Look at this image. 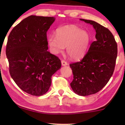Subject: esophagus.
<instances>
[{
    "mask_svg": "<svg viewBox=\"0 0 125 125\" xmlns=\"http://www.w3.org/2000/svg\"><path fill=\"white\" fill-rule=\"evenodd\" d=\"M61 63H62V65L63 66H67V65H68V63L66 61H65L64 60H62V61H61Z\"/></svg>",
    "mask_w": 125,
    "mask_h": 125,
    "instance_id": "obj_1",
    "label": "esophagus"
}]
</instances>
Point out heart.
<instances>
[{
	"mask_svg": "<svg viewBox=\"0 0 125 125\" xmlns=\"http://www.w3.org/2000/svg\"><path fill=\"white\" fill-rule=\"evenodd\" d=\"M91 41L87 31L75 26H68L56 31V36L50 35L47 43L54 54L61 53L67 47V53L71 58L77 59L85 54Z\"/></svg>",
	"mask_w": 125,
	"mask_h": 125,
	"instance_id": "b5f03b06",
	"label": "heart"
}]
</instances>
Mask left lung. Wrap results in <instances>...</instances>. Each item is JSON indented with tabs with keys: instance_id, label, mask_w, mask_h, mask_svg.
I'll list each match as a JSON object with an SVG mask.
<instances>
[{
	"instance_id": "8db88e82",
	"label": "left lung",
	"mask_w": 125,
	"mask_h": 125,
	"mask_svg": "<svg viewBox=\"0 0 125 125\" xmlns=\"http://www.w3.org/2000/svg\"><path fill=\"white\" fill-rule=\"evenodd\" d=\"M80 20L92 25L96 32V40L83 58L70 64L73 75L70 85L75 94L85 96L99 92L110 80L115 66L117 44L108 28L94 21Z\"/></svg>"
}]
</instances>
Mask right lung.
<instances>
[{
  "label": "right lung",
  "instance_id": "1",
  "mask_svg": "<svg viewBox=\"0 0 125 125\" xmlns=\"http://www.w3.org/2000/svg\"><path fill=\"white\" fill-rule=\"evenodd\" d=\"M55 20L31 15L15 26L8 36L6 52L10 76L31 95L46 94L52 75L61 67L59 58L47 51V31Z\"/></svg>",
  "mask_w": 125,
  "mask_h": 125
}]
</instances>
